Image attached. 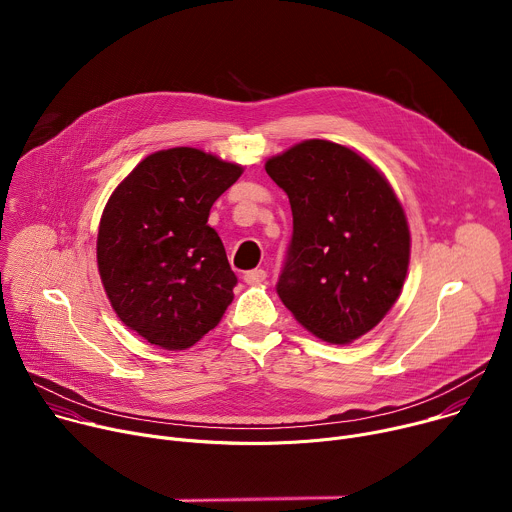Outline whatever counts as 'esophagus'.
<instances>
[{
	"instance_id": "obj_1",
	"label": "esophagus",
	"mask_w": 512,
	"mask_h": 512,
	"mask_svg": "<svg viewBox=\"0 0 512 512\" xmlns=\"http://www.w3.org/2000/svg\"><path fill=\"white\" fill-rule=\"evenodd\" d=\"M267 279V271L265 269H251L245 273V283L249 285H257V283H263Z\"/></svg>"
}]
</instances>
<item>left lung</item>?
I'll return each instance as SVG.
<instances>
[{
  "label": "left lung",
  "instance_id": "left-lung-1",
  "mask_svg": "<svg viewBox=\"0 0 512 512\" xmlns=\"http://www.w3.org/2000/svg\"><path fill=\"white\" fill-rule=\"evenodd\" d=\"M294 214L277 294L314 336L348 344L371 332L405 283L411 235L405 210L367 158L306 139L265 162Z\"/></svg>",
  "mask_w": 512,
  "mask_h": 512
}]
</instances>
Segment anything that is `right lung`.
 I'll list each match as a JSON object with an SVG mask.
<instances>
[{"instance_id": "add662e5", "label": "right lung", "mask_w": 512, "mask_h": 512, "mask_svg": "<svg viewBox=\"0 0 512 512\" xmlns=\"http://www.w3.org/2000/svg\"><path fill=\"white\" fill-rule=\"evenodd\" d=\"M241 174L202 150L170 148L143 158L109 196L99 275L117 318L150 344L194 346L233 302L237 275L208 214Z\"/></svg>"}]
</instances>
